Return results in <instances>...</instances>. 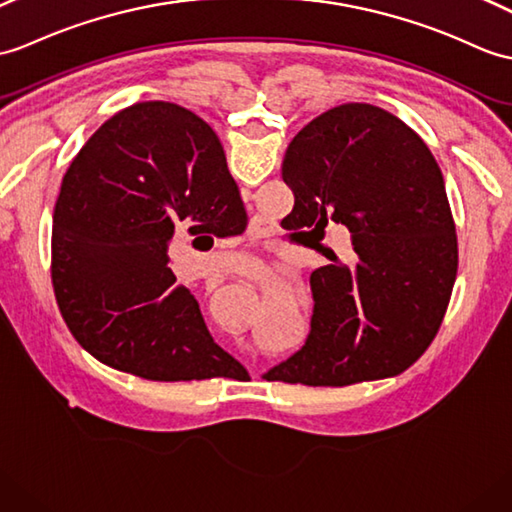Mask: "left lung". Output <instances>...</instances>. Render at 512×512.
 Instances as JSON below:
<instances>
[{
    "label": "left lung",
    "mask_w": 512,
    "mask_h": 512,
    "mask_svg": "<svg viewBox=\"0 0 512 512\" xmlns=\"http://www.w3.org/2000/svg\"><path fill=\"white\" fill-rule=\"evenodd\" d=\"M290 227L349 231V264L312 272V327L264 379L349 386L406 371L430 347L458 270L456 224L423 139L373 104H342L285 150Z\"/></svg>",
    "instance_id": "obj_1"
}]
</instances>
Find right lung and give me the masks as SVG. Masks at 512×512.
<instances>
[{
    "label": "right lung",
    "instance_id": "1",
    "mask_svg": "<svg viewBox=\"0 0 512 512\" xmlns=\"http://www.w3.org/2000/svg\"><path fill=\"white\" fill-rule=\"evenodd\" d=\"M246 211L218 135L172 102H139L95 130L63 178L52 283L71 334L102 364L150 382L242 368L213 342L168 268L176 231L235 235Z\"/></svg>",
    "mask_w": 512,
    "mask_h": 512
}]
</instances>
